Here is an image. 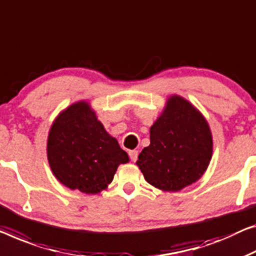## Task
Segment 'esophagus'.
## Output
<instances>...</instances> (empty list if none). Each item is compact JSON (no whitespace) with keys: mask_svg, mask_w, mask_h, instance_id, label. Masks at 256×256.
Listing matches in <instances>:
<instances>
[{"mask_svg":"<svg viewBox=\"0 0 256 256\" xmlns=\"http://www.w3.org/2000/svg\"><path fill=\"white\" fill-rule=\"evenodd\" d=\"M128 155H130V158H131L132 162H136V160H138V150H130L128 152Z\"/></svg>","mask_w":256,"mask_h":256,"instance_id":"obj_1","label":"esophagus"}]
</instances>
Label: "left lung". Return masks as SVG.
<instances>
[{"label":"left lung","instance_id":"8db88e82","mask_svg":"<svg viewBox=\"0 0 256 256\" xmlns=\"http://www.w3.org/2000/svg\"><path fill=\"white\" fill-rule=\"evenodd\" d=\"M212 155L206 118L184 98L172 95L150 128V144L141 150L136 166L154 188L177 192L199 180Z\"/></svg>","mask_w":256,"mask_h":256}]
</instances>
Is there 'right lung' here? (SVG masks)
I'll list each match as a JSON object with an SVG mask.
<instances>
[{
    "instance_id": "obj_1",
    "label": "right lung",
    "mask_w": 256,
    "mask_h": 256,
    "mask_svg": "<svg viewBox=\"0 0 256 256\" xmlns=\"http://www.w3.org/2000/svg\"><path fill=\"white\" fill-rule=\"evenodd\" d=\"M47 156L55 177L71 190L96 194L112 182L117 168L128 156L108 134L88 102L63 110L52 123Z\"/></svg>"
}]
</instances>
